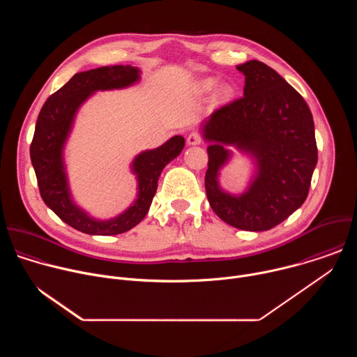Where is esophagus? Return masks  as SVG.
Instances as JSON below:
<instances>
[{
  "label": "esophagus",
  "instance_id": "obj_1",
  "mask_svg": "<svg viewBox=\"0 0 357 357\" xmlns=\"http://www.w3.org/2000/svg\"><path fill=\"white\" fill-rule=\"evenodd\" d=\"M186 141H188L189 145H199V144L203 142V137H202V134H200L199 131H192V132L188 135Z\"/></svg>",
  "mask_w": 357,
  "mask_h": 357
}]
</instances>
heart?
Returning <instances> with one entry per match:
<instances>
[{
  "label": "heart",
  "instance_id": "heart-1",
  "mask_svg": "<svg viewBox=\"0 0 357 357\" xmlns=\"http://www.w3.org/2000/svg\"><path fill=\"white\" fill-rule=\"evenodd\" d=\"M215 84H216V80L209 79V80H206L205 83H203V89H205V90H212V89L215 87ZM230 94H231V87L223 86V87H222V96H223V97H229Z\"/></svg>",
  "mask_w": 357,
  "mask_h": 357
}]
</instances>
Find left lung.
<instances>
[{"mask_svg":"<svg viewBox=\"0 0 357 357\" xmlns=\"http://www.w3.org/2000/svg\"><path fill=\"white\" fill-rule=\"evenodd\" d=\"M245 76L244 96L215 110L203 126L209 141L205 188L213 212L247 231L273 229L292 215L310 192L318 162L312 113L303 97L260 61L237 66ZM236 144L258 157L261 172L241 197L220 190L218 169Z\"/></svg>","mask_w":357,"mask_h":357,"instance_id":"obj_1","label":"left lung"}]
</instances>
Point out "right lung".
Wrapping results in <instances>:
<instances>
[{
  "instance_id": "right-lung-1",
  "label": "right lung",
  "mask_w": 357,
  "mask_h": 357,
  "mask_svg": "<svg viewBox=\"0 0 357 357\" xmlns=\"http://www.w3.org/2000/svg\"><path fill=\"white\" fill-rule=\"evenodd\" d=\"M138 77V69L130 65L103 66L76 73L65 86L47 97L39 112L29 148L39 193L47 208L79 231L112 236L137 226L151 206L162 169L181 154L185 145L183 137L176 135L157 149L145 151L135 158L132 168L138 178V199L119 218L97 222L73 205L62 164V148L76 110L93 91L126 87Z\"/></svg>"
}]
</instances>
